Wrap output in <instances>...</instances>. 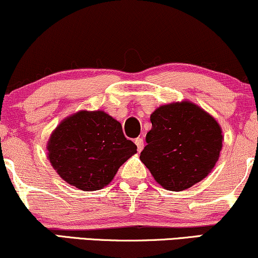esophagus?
I'll list each match as a JSON object with an SVG mask.
<instances>
[{
    "label": "esophagus",
    "mask_w": 258,
    "mask_h": 258,
    "mask_svg": "<svg viewBox=\"0 0 258 258\" xmlns=\"http://www.w3.org/2000/svg\"><path fill=\"white\" fill-rule=\"evenodd\" d=\"M135 143L137 145V149H138V152H140L144 149V140H143V138H137Z\"/></svg>",
    "instance_id": "esophagus-1"
}]
</instances>
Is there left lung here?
<instances>
[{
    "instance_id": "1",
    "label": "left lung",
    "mask_w": 258,
    "mask_h": 258,
    "mask_svg": "<svg viewBox=\"0 0 258 258\" xmlns=\"http://www.w3.org/2000/svg\"><path fill=\"white\" fill-rule=\"evenodd\" d=\"M140 161L164 189L181 191L213 170L223 149V130L210 113L188 100L159 106L150 116Z\"/></svg>"
}]
</instances>
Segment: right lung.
I'll return each mask as SVG.
<instances>
[{"mask_svg": "<svg viewBox=\"0 0 258 258\" xmlns=\"http://www.w3.org/2000/svg\"><path fill=\"white\" fill-rule=\"evenodd\" d=\"M47 158L63 180L81 190L109 184L119 168L137 153L118 120L103 110H78L51 133Z\"/></svg>", "mask_w": 258, "mask_h": 258, "instance_id": "1", "label": "right lung"}]
</instances>
